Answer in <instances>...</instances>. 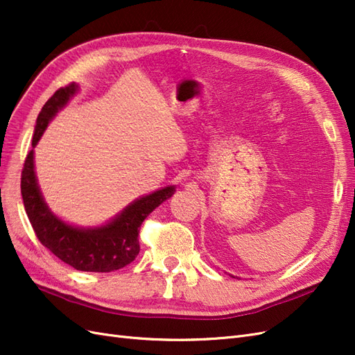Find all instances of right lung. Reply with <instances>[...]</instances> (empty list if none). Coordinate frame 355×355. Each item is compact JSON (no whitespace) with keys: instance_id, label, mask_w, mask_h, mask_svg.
<instances>
[{"instance_id":"1","label":"right lung","mask_w":355,"mask_h":355,"mask_svg":"<svg viewBox=\"0 0 355 355\" xmlns=\"http://www.w3.org/2000/svg\"><path fill=\"white\" fill-rule=\"evenodd\" d=\"M77 90L78 85L71 83L59 89L42 106L37 118L32 148L38 144L51 118ZM20 189L26 214L40 243L60 261L87 272H111L133 262L141 250L137 235L142 222L161 202L175 194V187H166L133 201L102 227L87 230L72 227L53 214L41 196L34 170V149L26 155Z\"/></svg>"}]
</instances>
